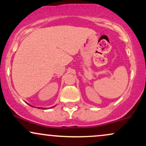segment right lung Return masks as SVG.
<instances>
[{"mask_svg":"<svg viewBox=\"0 0 146 146\" xmlns=\"http://www.w3.org/2000/svg\"><path fill=\"white\" fill-rule=\"evenodd\" d=\"M29 106H31V105H29ZM31 106V107H33L32 106ZM53 107H55V106H53ZM43 109H44V108H43Z\"/></svg>","mask_w":146,"mask_h":146,"instance_id":"1","label":"right lung"}]
</instances>
